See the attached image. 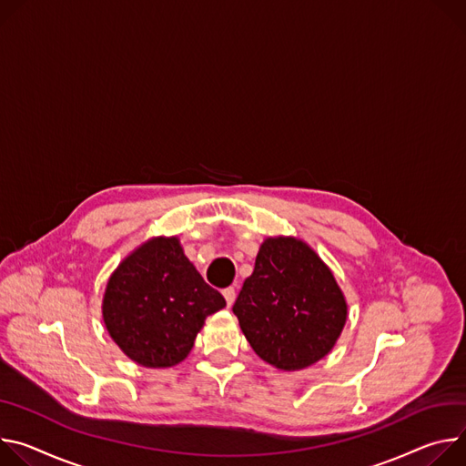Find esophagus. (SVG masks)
<instances>
[{"label":"esophagus","mask_w":466,"mask_h":466,"mask_svg":"<svg viewBox=\"0 0 466 466\" xmlns=\"http://www.w3.org/2000/svg\"><path fill=\"white\" fill-rule=\"evenodd\" d=\"M224 298H226V303H228V307H231L233 305V301H235V289L233 287H228V289H224Z\"/></svg>","instance_id":"34e87169"}]
</instances>
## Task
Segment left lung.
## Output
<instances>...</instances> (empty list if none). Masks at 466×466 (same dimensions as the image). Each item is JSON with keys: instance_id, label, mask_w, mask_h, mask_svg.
Instances as JSON below:
<instances>
[{"instance_id": "8db88e82", "label": "left lung", "mask_w": 466, "mask_h": 466, "mask_svg": "<svg viewBox=\"0 0 466 466\" xmlns=\"http://www.w3.org/2000/svg\"><path fill=\"white\" fill-rule=\"evenodd\" d=\"M253 351L294 372L326 357L342 333L348 305L329 267L294 237H268L233 305Z\"/></svg>"}]
</instances>
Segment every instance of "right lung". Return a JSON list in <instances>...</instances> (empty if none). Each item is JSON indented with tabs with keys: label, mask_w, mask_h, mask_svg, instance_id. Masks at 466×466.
Masks as SVG:
<instances>
[{
	"label": "right lung",
	"mask_w": 466,
	"mask_h": 466,
	"mask_svg": "<svg viewBox=\"0 0 466 466\" xmlns=\"http://www.w3.org/2000/svg\"><path fill=\"white\" fill-rule=\"evenodd\" d=\"M226 307L187 259L177 237H155L131 251L109 278L103 322L135 363L174 367L190 353L205 319Z\"/></svg>",
	"instance_id": "obj_1"
}]
</instances>
